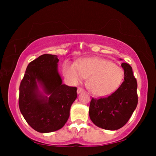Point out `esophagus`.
Listing matches in <instances>:
<instances>
[{"instance_id":"esophagus-1","label":"esophagus","mask_w":156,"mask_h":156,"mask_svg":"<svg viewBox=\"0 0 156 156\" xmlns=\"http://www.w3.org/2000/svg\"><path fill=\"white\" fill-rule=\"evenodd\" d=\"M83 91H84V89L83 88L80 87H78V89H77V93L78 94H80V93H81V92H83Z\"/></svg>"}]
</instances>
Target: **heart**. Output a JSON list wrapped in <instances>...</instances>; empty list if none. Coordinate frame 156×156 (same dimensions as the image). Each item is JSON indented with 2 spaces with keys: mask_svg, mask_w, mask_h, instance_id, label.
<instances>
[{
  "mask_svg": "<svg viewBox=\"0 0 156 156\" xmlns=\"http://www.w3.org/2000/svg\"><path fill=\"white\" fill-rule=\"evenodd\" d=\"M63 72L69 80L78 83L88 79V87L93 94L105 96L113 94L122 84L125 72L109 60L100 58H88L77 63L66 62Z\"/></svg>",
  "mask_w": 156,
  "mask_h": 156,
  "instance_id": "b5f03b06",
  "label": "heart"
}]
</instances>
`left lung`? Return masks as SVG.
Wrapping results in <instances>:
<instances>
[{
	"mask_svg": "<svg viewBox=\"0 0 156 156\" xmlns=\"http://www.w3.org/2000/svg\"><path fill=\"white\" fill-rule=\"evenodd\" d=\"M125 78L120 87L110 96L96 99L92 98L89 117L95 125L107 130H117L126 125L138 102L137 80L132 68L122 62Z\"/></svg>",
	"mask_w": 156,
	"mask_h": 156,
	"instance_id": "left-lung-1",
	"label": "left lung"
}]
</instances>
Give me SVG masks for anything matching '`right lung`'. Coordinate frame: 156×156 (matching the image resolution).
<instances>
[{
    "mask_svg": "<svg viewBox=\"0 0 156 156\" xmlns=\"http://www.w3.org/2000/svg\"><path fill=\"white\" fill-rule=\"evenodd\" d=\"M56 55L43 54L30 62L19 87L18 105L29 125L40 133L61 129L69 117L77 88L63 84ZM37 83L43 88L44 96Z\"/></svg>",
    "mask_w": 156,
    "mask_h": 156,
    "instance_id": "add662e5",
    "label": "right lung"
}]
</instances>
